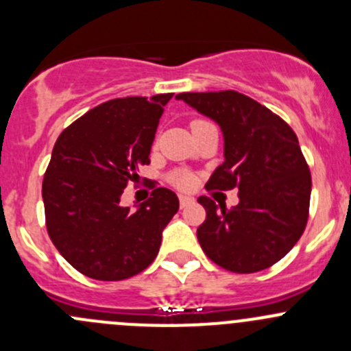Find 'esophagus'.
I'll return each mask as SVG.
<instances>
[{
    "label": "esophagus",
    "mask_w": 351,
    "mask_h": 351,
    "mask_svg": "<svg viewBox=\"0 0 351 351\" xmlns=\"http://www.w3.org/2000/svg\"><path fill=\"white\" fill-rule=\"evenodd\" d=\"M192 204H195V198L190 197V195H180V207L185 208Z\"/></svg>",
    "instance_id": "esophagus-1"
}]
</instances>
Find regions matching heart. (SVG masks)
Returning <instances> with one entry per match:
<instances>
[{
	"label": "heart",
	"mask_w": 351,
	"mask_h": 351,
	"mask_svg": "<svg viewBox=\"0 0 351 351\" xmlns=\"http://www.w3.org/2000/svg\"><path fill=\"white\" fill-rule=\"evenodd\" d=\"M173 182H175L180 189H190V186L193 185V178L189 173H176V175L173 176Z\"/></svg>",
	"instance_id": "obj_1"
}]
</instances>
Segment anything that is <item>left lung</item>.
I'll return each mask as SVG.
<instances>
[{"instance_id": "obj_1", "label": "left lung", "mask_w": 351, "mask_h": 351, "mask_svg": "<svg viewBox=\"0 0 351 351\" xmlns=\"http://www.w3.org/2000/svg\"><path fill=\"white\" fill-rule=\"evenodd\" d=\"M224 132V162L205 189H239L234 208H205L197 238L215 265L232 274L270 268L295 246L306 229L311 204V171L295 132L284 119L234 90L180 93Z\"/></svg>"}]
</instances>
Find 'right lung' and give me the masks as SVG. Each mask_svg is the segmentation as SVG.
<instances>
[{"label":"right lung","mask_w":351,"mask_h":351,"mask_svg":"<svg viewBox=\"0 0 351 351\" xmlns=\"http://www.w3.org/2000/svg\"><path fill=\"white\" fill-rule=\"evenodd\" d=\"M173 93L113 98L66 127L42 182L45 226L71 267L95 280H125L146 270L178 197L154 186L136 212L120 205L137 169L149 165L159 119Z\"/></svg>","instance_id":"right-lung-1"}]
</instances>
